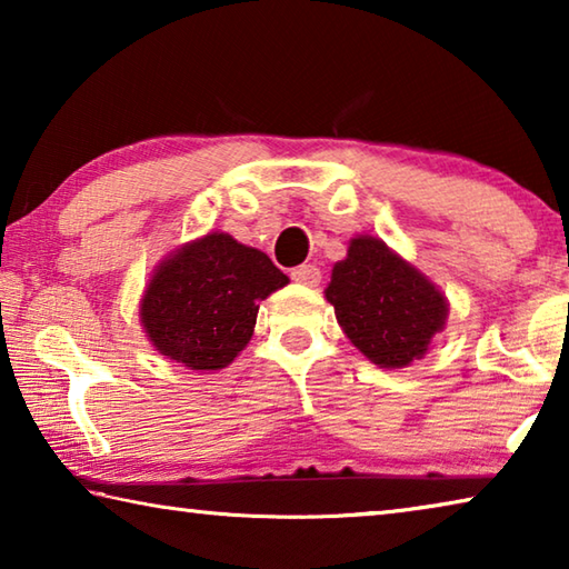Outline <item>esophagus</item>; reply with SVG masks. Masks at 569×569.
<instances>
[{"label":"esophagus","instance_id":"1","mask_svg":"<svg viewBox=\"0 0 569 569\" xmlns=\"http://www.w3.org/2000/svg\"><path fill=\"white\" fill-rule=\"evenodd\" d=\"M291 278L296 283H303V286H319L321 283V268L311 266V263L296 266L291 271Z\"/></svg>","mask_w":569,"mask_h":569}]
</instances>
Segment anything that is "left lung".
Returning a JSON list of instances; mask_svg holds the SVG:
<instances>
[{"mask_svg":"<svg viewBox=\"0 0 569 569\" xmlns=\"http://www.w3.org/2000/svg\"><path fill=\"white\" fill-rule=\"evenodd\" d=\"M326 301L356 349L383 369L421 359L447 321L435 283L369 236L353 238L346 261L333 266Z\"/></svg>","mask_w":569,"mask_h":569,"instance_id":"left-lung-1","label":"left lung"}]
</instances>
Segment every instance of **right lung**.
Here are the masks:
<instances>
[{
    "label": "right lung",
    "instance_id": "add662e5",
    "mask_svg": "<svg viewBox=\"0 0 569 569\" xmlns=\"http://www.w3.org/2000/svg\"><path fill=\"white\" fill-rule=\"evenodd\" d=\"M288 283L271 258L210 233L162 263L140 319L156 349L196 371L223 369L253 336L258 306Z\"/></svg>",
    "mask_w": 569,
    "mask_h": 569
}]
</instances>
